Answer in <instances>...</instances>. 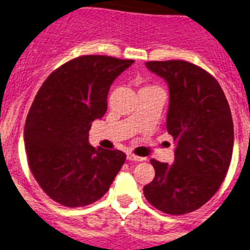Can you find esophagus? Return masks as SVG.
<instances>
[{
	"label": "esophagus",
	"instance_id": "1",
	"mask_svg": "<svg viewBox=\"0 0 250 250\" xmlns=\"http://www.w3.org/2000/svg\"><path fill=\"white\" fill-rule=\"evenodd\" d=\"M127 159L132 160V162H141V160H144V158H140L137 157V155H135V154L128 153L127 154Z\"/></svg>",
	"mask_w": 250,
	"mask_h": 250
}]
</instances>
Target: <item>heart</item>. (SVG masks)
I'll return each mask as SVG.
<instances>
[{"instance_id": "1", "label": "heart", "mask_w": 250, "mask_h": 250, "mask_svg": "<svg viewBox=\"0 0 250 250\" xmlns=\"http://www.w3.org/2000/svg\"><path fill=\"white\" fill-rule=\"evenodd\" d=\"M149 88H154V87H146V88H144V90H149Z\"/></svg>"}]
</instances>
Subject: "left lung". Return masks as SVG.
I'll use <instances>...</instances> for the list:
<instances>
[{"label": "left lung", "instance_id": "1", "mask_svg": "<svg viewBox=\"0 0 250 250\" xmlns=\"http://www.w3.org/2000/svg\"><path fill=\"white\" fill-rule=\"evenodd\" d=\"M145 65L168 84L166 125L176 150L172 164L150 160L155 177L144 188V195L164 213H190L204 206L226 177L234 147L230 106L216 79L191 62Z\"/></svg>", "mask_w": 250, "mask_h": 250}]
</instances>
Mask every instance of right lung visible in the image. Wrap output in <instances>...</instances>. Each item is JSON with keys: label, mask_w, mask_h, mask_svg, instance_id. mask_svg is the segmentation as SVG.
I'll use <instances>...</instances> for the list:
<instances>
[{"label": "right lung", "mask_w": 250, "mask_h": 250, "mask_svg": "<svg viewBox=\"0 0 250 250\" xmlns=\"http://www.w3.org/2000/svg\"><path fill=\"white\" fill-rule=\"evenodd\" d=\"M133 60L87 55L65 62L38 91L24 127L30 171L52 200L83 207L109 190L125 160L119 150L88 144L93 121L104 117L115 78Z\"/></svg>", "instance_id": "right-lung-1"}]
</instances>
